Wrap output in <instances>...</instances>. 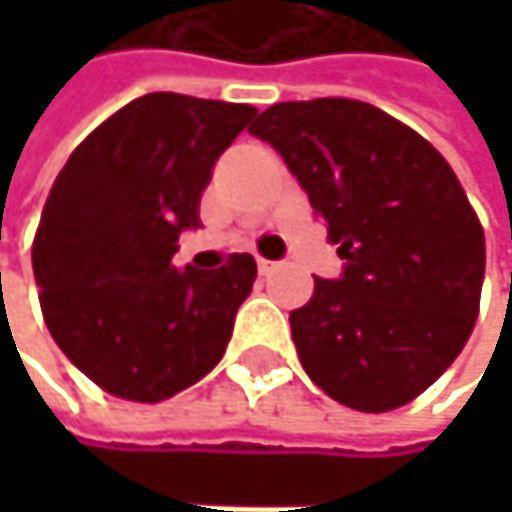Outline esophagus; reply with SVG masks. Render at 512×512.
Instances as JSON below:
<instances>
[{
	"label": "esophagus",
	"instance_id": "esophagus-1",
	"mask_svg": "<svg viewBox=\"0 0 512 512\" xmlns=\"http://www.w3.org/2000/svg\"><path fill=\"white\" fill-rule=\"evenodd\" d=\"M276 267H279L276 261H267V258H258V270H261L264 276H267V273H273Z\"/></svg>",
	"mask_w": 512,
	"mask_h": 512
}]
</instances>
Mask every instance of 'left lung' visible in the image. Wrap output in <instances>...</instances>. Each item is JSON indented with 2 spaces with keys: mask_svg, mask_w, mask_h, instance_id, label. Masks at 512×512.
<instances>
[{
  "mask_svg": "<svg viewBox=\"0 0 512 512\" xmlns=\"http://www.w3.org/2000/svg\"><path fill=\"white\" fill-rule=\"evenodd\" d=\"M248 131L298 174L347 261L291 310L310 381L371 415L418 399L479 316L485 233L458 174L415 128L350 97L273 104Z\"/></svg>",
  "mask_w": 512,
  "mask_h": 512,
  "instance_id": "left-lung-1",
  "label": "left lung"
}]
</instances>
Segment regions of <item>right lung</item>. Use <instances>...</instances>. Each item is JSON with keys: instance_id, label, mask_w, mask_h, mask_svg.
Segmentation results:
<instances>
[{"instance_id": "add662e5", "label": "right lung", "mask_w": 512, "mask_h": 512, "mask_svg": "<svg viewBox=\"0 0 512 512\" xmlns=\"http://www.w3.org/2000/svg\"><path fill=\"white\" fill-rule=\"evenodd\" d=\"M258 116L251 104L153 91L116 110L73 150L33 239L39 304L54 344L101 390L162 402L221 362L258 264H171L199 227L218 156Z\"/></svg>"}]
</instances>
